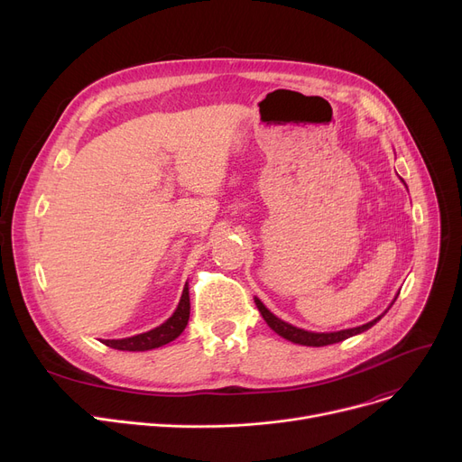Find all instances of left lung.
I'll use <instances>...</instances> for the list:
<instances>
[{
    "label": "left lung",
    "mask_w": 462,
    "mask_h": 462,
    "mask_svg": "<svg viewBox=\"0 0 462 462\" xmlns=\"http://www.w3.org/2000/svg\"><path fill=\"white\" fill-rule=\"evenodd\" d=\"M397 300V298H395ZM254 303H256V307H258V310H260V314H262V319L268 322V326L277 333V335H281L282 338H286V341H292V343H296V345H303V346H328V345H335V343H341V341H345V338H348V337H354V335H357V333H363V331H367L369 328H373L383 314L387 312H383V314H380L378 319H374L373 322H369V324H363V326H359V328H352V329H343V331H333V333H312V331H305V329H300V328H296V326H292V324H286V322H282L281 319H277L273 312H270L268 309H265V305L258 300V298H254Z\"/></svg>",
    "instance_id": "obj_1"
}]
</instances>
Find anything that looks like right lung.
<instances>
[{"label":"right lung","mask_w":462,"mask_h":462,"mask_svg":"<svg viewBox=\"0 0 462 462\" xmlns=\"http://www.w3.org/2000/svg\"><path fill=\"white\" fill-rule=\"evenodd\" d=\"M189 314H190L189 286L185 284L178 309L164 324H161L159 328H155L152 331H145V333H140L134 337L117 338V341L116 338H112V341H105V345L110 348H116V350H127V352H143V350L159 348L162 345H168L170 341H174V338H178L183 333V329L189 322Z\"/></svg>","instance_id":"add662e5"}]
</instances>
